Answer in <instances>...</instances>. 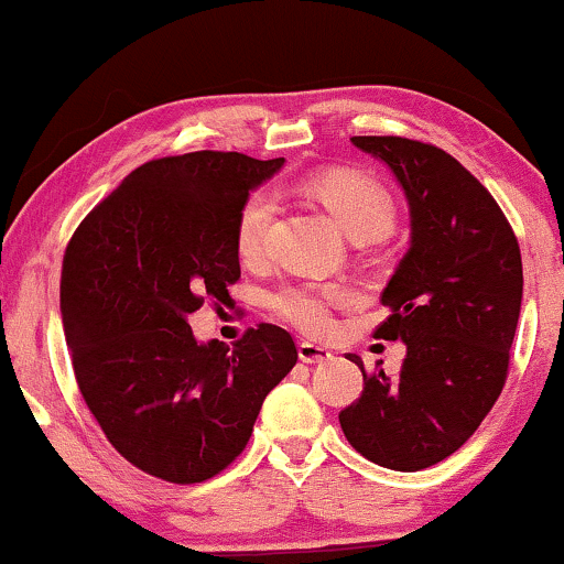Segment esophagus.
<instances>
[{
    "label": "esophagus",
    "mask_w": 564,
    "mask_h": 564,
    "mask_svg": "<svg viewBox=\"0 0 564 564\" xmlns=\"http://www.w3.org/2000/svg\"><path fill=\"white\" fill-rule=\"evenodd\" d=\"M330 357H334V355H330V349L317 347V344H312V341L300 344V359H302V362L317 365V362H328Z\"/></svg>",
    "instance_id": "34e87169"
}]
</instances>
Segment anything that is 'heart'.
<instances>
[{"label": "heart", "mask_w": 564, "mask_h": 564, "mask_svg": "<svg viewBox=\"0 0 564 564\" xmlns=\"http://www.w3.org/2000/svg\"><path fill=\"white\" fill-rule=\"evenodd\" d=\"M307 186L355 241L383 239L397 226V202L389 188L370 175L325 171L312 175ZM275 213L278 196L270 188L247 196L236 217V249L243 262H260L268 257ZM349 300L351 291L344 283L296 281L270 294V310L294 328L321 334L330 325V310Z\"/></svg>", "instance_id": "heart-1"}]
</instances>
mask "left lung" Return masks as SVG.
Segmentation results:
<instances>
[{
	"instance_id": "obj_1",
	"label": "left lung",
	"mask_w": 564,
	"mask_h": 564,
	"mask_svg": "<svg viewBox=\"0 0 564 564\" xmlns=\"http://www.w3.org/2000/svg\"><path fill=\"white\" fill-rule=\"evenodd\" d=\"M402 183L412 247L383 289L378 338L406 344L399 376L365 372L338 412L370 463L415 473L465 444L505 389L522 302L518 236L488 188L444 149L402 135H351Z\"/></svg>"
}]
</instances>
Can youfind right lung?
<instances>
[{
	"mask_svg": "<svg viewBox=\"0 0 564 564\" xmlns=\"http://www.w3.org/2000/svg\"><path fill=\"white\" fill-rule=\"evenodd\" d=\"M281 165L213 149L149 160L67 241L59 310L80 397L149 476L188 486L226 470L300 357L278 325L247 328L234 349L188 325L207 300H230L236 217Z\"/></svg>",
	"mask_w": 564,
	"mask_h": 564,
	"instance_id": "obj_1",
	"label": "right lung"
}]
</instances>
